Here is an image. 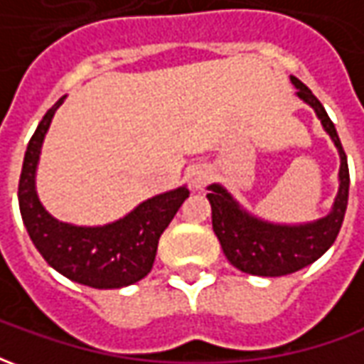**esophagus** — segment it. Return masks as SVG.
<instances>
[{
  "label": "esophagus",
  "mask_w": 364,
  "mask_h": 364,
  "mask_svg": "<svg viewBox=\"0 0 364 364\" xmlns=\"http://www.w3.org/2000/svg\"><path fill=\"white\" fill-rule=\"evenodd\" d=\"M208 179H210V173L206 169H197L191 175V185H193V189H203Z\"/></svg>",
  "instance_id": "esophagus-1"
}]
</instances>
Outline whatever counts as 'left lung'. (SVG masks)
Returning <instances> with one entry per match:
<instances>
[{
  "mask_svg": "<svg viewBox=\"0 0 364 364\" xmlns=\"http://www.w3.org/2000/svg\"><path fill=\"white\" fill-rule=\"evenodd\" d=\"M296 93L306 103L312 105L314 111L336 142L341 158L339 169V193L333 210L312 224L302 226H274L261 222L240 208L234 198L220 185H210L206 195L213 206V228L222 245V252L228 261L240 271L259 277H282L296 273L320 259L336 242L343 224L347 198H349V167L341 140L337 136L333 122L328 117L318 97L306 87L298 77H290Z\"/></svg>",
  "mask_w": 364,
  "mask_h": 364,
  "instance_id": "obj_1",
  "label": "left lung"
}]
</instances>
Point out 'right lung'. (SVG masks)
Here are the masks:
<instances>
[{
  "instance_id": "1",
  "label": "right lung",
  "mask_w": 364,
  "mask_h": 364,
  "mask_svg": "<svg viewBox=\"0 0 364 364\" xmlns=\"http://www.w3.org/2000/svg\"><path fill=\"white\" fill-rule=\"evenodd\" d=\"M66 97L44 114L25 151L19 179V208L25 228L44 261L70 281L93 289L134 284L151 271L159 236L189 197L187 187L148 198L122 220L97 228L72 226L52 218L35 191V171L44 134Z\"/></svg>"
}]
</instances>
